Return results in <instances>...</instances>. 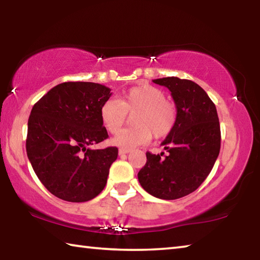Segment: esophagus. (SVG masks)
<instances>
[{
  "mask_svg": "<svg viewBox=\"0 0 260 260\" xmlns=\"http://www.w3.org/2000/svg\"><path fill=\"white\" fill-rule=\"evenodd\" d=\"M129 152H131L129 149H124V148L119 149V155H120V156H122V155H126V153H129Z\"/></svg>",
  "mask_w": 260,
  "mask_h": 260,
  "instance_id": "obj_1",
  "label": "esophagus"
}]
</instances>
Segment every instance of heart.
I'll use <instances>...</instances> for the list:
<instances>
[{"label": "heart", "instance_id": "obj_1", "mask_svg": "<svg viewBox=\"0 0 260 260\" xmlns=\"http://www.w3.org/2000/svg\"><path fill=\"white\" fill-rule=\"evenodd\" d=\"M133 128L121 131L113 143L125 149H132L148 143L152 134L157 139L165 138L177 124L178 112L175 105L166 100L159 88L140 85L122 94L120 101L110 99L101 108V119L110 133L117 134L128 118L134 114Z\"/></svg>", "mask_w": 260, "mask_h": 260}]
</instances>
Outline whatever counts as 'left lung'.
I'll return each instance as SVG.
<instances>
[{
  "mask_svg": "<svg viewBox=\"0 0 260 260\" xmlns=\"http://www.w3.org/2000/svg\"><path fill=\"white\" fill-rule=\"evenodd\" d=\"M152 81L169 88L178 118L161 142L169 155L147 152L139 182L157 199H181L203 183L218 158L221 134L217 109L203 88L191 80L167 77Z\"/></svg>",
  "mask_w": 260,
  "mask_h": 260,
  "instance_id": "left-lung-1",
  "label": "left lung"
}]
</instances>
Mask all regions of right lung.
<instances>
[{
    "label": "right lung",
    "mask_w": 260,
    "mask_h": 260,
    "mask_svg": "<svg viewBox=\"0 0 260 260\" xmlns=\"http://www.w3.org/2000/svg\"><path fill=\"white\" fill-rule=\"evenodd\" d=\"M111 89L95 82H63L34 104L28 118L26 152L35 174L52 195L81 203L107 184L118 148L93 150L109 138L101 108Z\"/></svg>",
    "instance_id": "add662e5"
}]
</instances>
